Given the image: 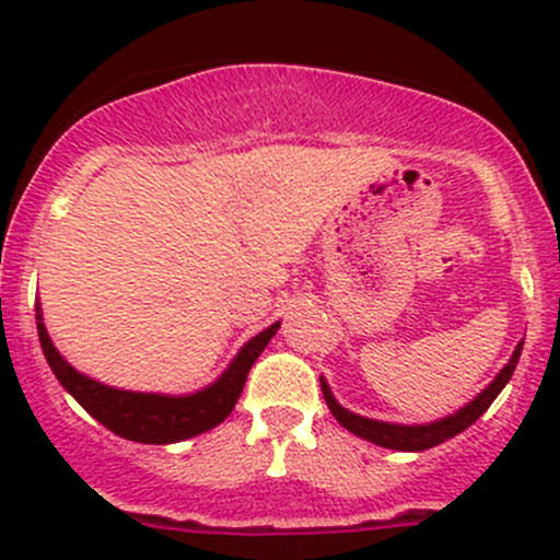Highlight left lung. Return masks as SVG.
I'll return each instance as SVG.
<instances>
[{
    "instance_id": "1",
    "label": "left lung",
    "mask_w": 560,
    "mask_h": 560,
    "mask_svg": "<svg viewBox=\"0 0 560 560\" xmlns=\"http://www.w3.org/2000/svg\"><path fill=\"white\" fill-rule=\"evenodd\" d=\"M521 352H523V341L515 347L510 363L499 371V376H495V380L490 382L477 398L468 400L466 406H460V409L453 411V415L442 417V420L436 422H425V425H398V422H382V420H371V417H360L338 404L330 385L325 382V376H319V385H322V395H325L327 406H330L332 417H336L347 431H352L354 436L365 439V442L371 444H380V447L398 450V453H422V450L436 447V444L447 442V439L463 433L468 425H474V422L488 411V406L499 398L501 389L506 387V382H510L512 374H515V365L517 360H521Z\"/></svg>"
}]
</instances>
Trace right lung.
I'll return each instance as SVG.
<instances>
[{"mask_svg": "<svg viewBox=\"0 0 560 560\" xmlns=\"http://www.w3.org/2000/svg\"><path fill=\"white\" fill-rule=\"evenodd\" d=\"M281 322H273L265 327L262 332L246 341L241 352L235 354L233 363L224 369V374L208 387L197 389L189 395H162V393H135V389H118L107 387L103 382L92 380V376L81 374L72 369L59 349L50 341L48 330H45L43 312L37 303V336L39 347H43L45 360H48L50 371L56 374L59 385L89 411L97 422H103L107 431L116 436L129 439V442L140 444H173L184 442V439L200 436V433L211 431L219 422L230 417V411L238 404L241 393H244L248 369L254 360L259 358L270 338L276 336Z\"/></svg>", "mask_w": 560, "mask_h": 560, "instance_id": "right-lung-1", "label": "right lung"}]
</instances>
